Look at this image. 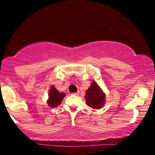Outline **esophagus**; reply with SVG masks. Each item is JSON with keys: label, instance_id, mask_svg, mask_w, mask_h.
Masks as SVG:
<instances>
[{"label": "esophagus", "instance_id": "esophagus-1", "mask_svg": "<svg viewBox=\"0 0 155 155\" xmlns=\"http://www.w3.org/2000/svg\"><path fill=\"white\" fill-rule=\"evenodd\" d=\"M73 94H74V95H78V94H79V92H75V93H73Z\"/></svg>", "mask_w": 155, "mask_h": 155}]
</instances>
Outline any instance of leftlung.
Instances as JSON below:
<instances>
[{
  "label": "left lung",
  "instance_id": "obj_1",
  "mask_svg": "<svg viewBox=\"0 0 155 155\" xmlns=\"http://www.w3.org/2000/svg\"><path fill=\"white\" fill-rule=\"evenodd\" d=\"M84 98L86 99V104L88 107L92 109H101L104 104L105 95L101 92V89L96 82H92L91 86L86 91Z\"/></svg>",
  "mask_w": 155,
  "mask_h": 155
}]
</instances>
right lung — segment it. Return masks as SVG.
<instances>
[{
	"mask_svg": "<svg viewBox=\"0 0 155 155\" xmlns=\"http://www.w3.org/2000/svg\"><path fill=\"white\" fill-rule=\"evenodd\" d=\"M65 96L63 92H59L54 87H51L49 90V94H48V100L47 101L48 106L50 107L55 108L57 106L60 105L61 101Z\"/></svg>",
	"mask_w": 155,
	"mask_h": 155,
	"instance_id": "obj_1",
	"label": "right lung"
}]
</instances>
